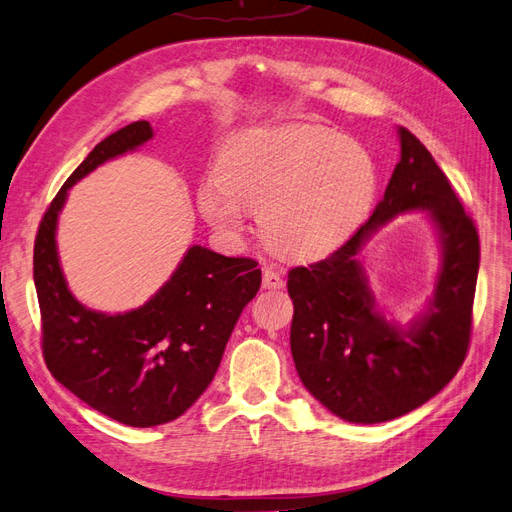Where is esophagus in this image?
<instances>
[{
	"instance_id": "34e87169",
	"label": "esophagus",
	"mask_w": 512,
	"mask_h": 512,
	"mask_svg": "<svg viewBox=\"0 0 512 512\" xmlns=\"http://www.w3.org/2000/svg\"><path fill=\"white\" fill-rule=\"evenodd\" d=\"M262 283H264V287H268V289H283V285H285L281 273H279V270H275V268H264Z\"/></svg>"
}]
</instances>
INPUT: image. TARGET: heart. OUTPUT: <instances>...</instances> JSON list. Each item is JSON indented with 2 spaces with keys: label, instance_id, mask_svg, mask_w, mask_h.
I'll return each instance as SVG.
<instances>
[{
  "label": "heart",
  "instance_id": "b5f03b06",
  "mask_svg": "<svg viewBox=\"0 0 512 512\" xmlns=\"http://www.w3.org/2000/svg\"><path fill=\"white\" fill-rule=\"evenodd\" d=\"M219 184L198 194L204 219L235 235L258 213L266 242L295 258L326 256L359 229L378 192L370 150L337 130L289 124L248 130L223 150Z\"/></svg>",
  "mask_w": 512,
  "mask_h": 512
}]
</instances>
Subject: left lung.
<instances>
[{
  "label": "left lung",
  "mask_w": 512,
  "mask_h": 512,
  "mask_svg": "<svg viewBox=\"0 0 512 512\" xmlns=\"http://www.w3.org/2000/svg\"><path fill=\"white\" fill-rule=\"evenodd\" d=\"M399 138L401 161L368 223L287 279L295 370L328 411L353 424L388 422L430 401L459 372L471 339L477 229L430 150L407 128ZM409 209L431 213L443 266L429 314L401 329L375 310L354 256L378 224Z\"/></svg>",
  "instance_id": "1"
}]
</instances>
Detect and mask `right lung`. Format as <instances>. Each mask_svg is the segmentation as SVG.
Returning a JSON list of instances; mask_svg holds the SVG:
<instances>
[{"instance_id":"right-lung-1","label":"right lung","mask_w":512,"mask_h":512,"mask_svg":"<svg viewBox=\"0 0 512 512\" xmlns=\"http://www.w3.org/2000/svg\"><path fill=\"white\" fill-rule=\"evenodd\" d=\"M150 138V124L134 122L90 150L45 210L33 256L49 372L88 407L134 428L173 422L194 405L215 378L231 330L262 281L254 258L192 246L138 310L109 316L84 308L70 293L55 246L68 190Z\"/></svg>"}]
</instances>
